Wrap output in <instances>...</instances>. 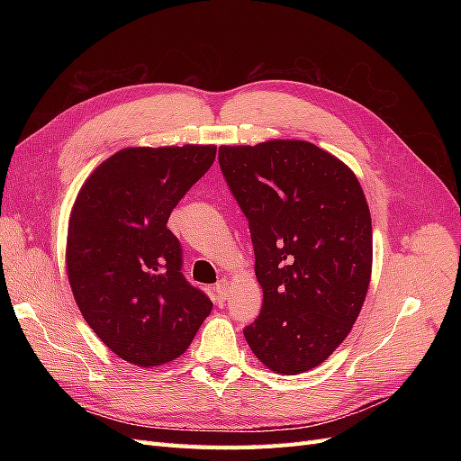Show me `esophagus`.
Wrapping results in <instances>:
<instances>
[{"label":"esophagus","mask_w":461,"mask_h":461,"mask_svg":"<svg viewBox=\"0 0 461 461\" xmlns=\"http://www.w3.org/2000/svg\"><path fill=\"white\" fill-rule=\"evenodd\" d=\"M215 294L219 302H225L229 298V281L227 278H221V281L215 285Z\"/></svg>","instance_id":"esophagus-1"}]
</instances>
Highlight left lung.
I'll return each mask as SVG.
<instances>
[{"instance_id": "left-lung-1", "label": "left lung", "mask_w": 461, "mask_h": 461, "mask_svg": "<svg viewBox=\"0 0 461 461\" xmlns=\"http://www.w3.org/2000/svg\"><path fill=\"white\" fill-rule=\"evenodd\" d=\"M219 165L248 219L263 288L246 342L271 371H310L342 344L367 294L364 190L350 167L303 140L221 146Z\"/></svg>"}]
</instances>
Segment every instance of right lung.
<instances>
[{
    "instance_id": "right-lung-1",
    "label": "right lung",
    "mask_w": 461,
    "mask_h": 461,
    "mask_svg": "<svg viewBox=\"0 0 461 461\" xmlns=\"http://www.w3.org/2000/svg\"><path fill=\"white\" fill-rule=\"evenodd\" d=\"M215 146L127 148L80 188L68 219L67 273L82 317L124 361H173L213 303L183 275L167 229L180 198L215 161Z\"/></svg>"
}]
</instances>
